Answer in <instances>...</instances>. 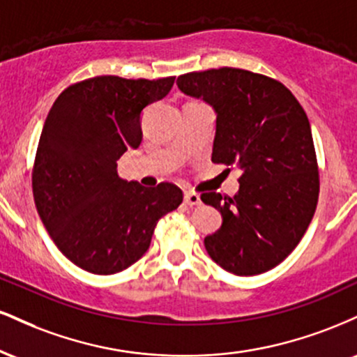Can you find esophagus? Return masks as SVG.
<instances>
[{"label":"esophagus","instance_id":"1","mask_svg":"<svg viewBox=\"0 0 357 357\" xmlns=\"http://www.w3.org/2000/svg\"><path fill=\"white\" fill-rule=\"evenodd\" d=\"M184 203H186L188 206H198V204H202V198H199L198 192L186 191L184 192Z\"/></svg>","mask_w":357,"mask_h":357}]
</instances>
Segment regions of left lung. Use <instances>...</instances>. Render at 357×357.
<instances>
[{
    "label": "left lung",
    "mask_w": 357,
    "mask_h": 357,
    "mask_svg": "<svg viewBox=\"0 0 357 357\" xmlns=\"http://www.w3.org/2000/svg\"><path fill=\"white\" fill-rule=\"evenodd\" d=\"M178 89L216 114L211 161L241 169L233 198L203 192L221 213L204 248L221 268L258 275L292 253L315 213L317 159L309 119L285 85L241 68L178 77Z\"/></svg>",
    "instance_id": "8db88e82"
}]
</instances>
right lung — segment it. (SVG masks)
<instances>
[{"label": "right lung", "instance_id": "right-lung-1", "mask_svg": "<svg viewBox=\"0 0 357 357\" xmlns=\"http://www.w3.org/2000/svg\"><path fill=\"white\" fill-rule=\"evenodd\" d=\"M173 84L174 77H93L52 105L36 149L33 196L52 240L77 267L97 275L130 267L149 248L158 220L181 204L173 183L144 188L117 174V159L141 144L144 109Z\"/></svg>", "mask_w": 357, "mask_h": 357}]
</instances>
